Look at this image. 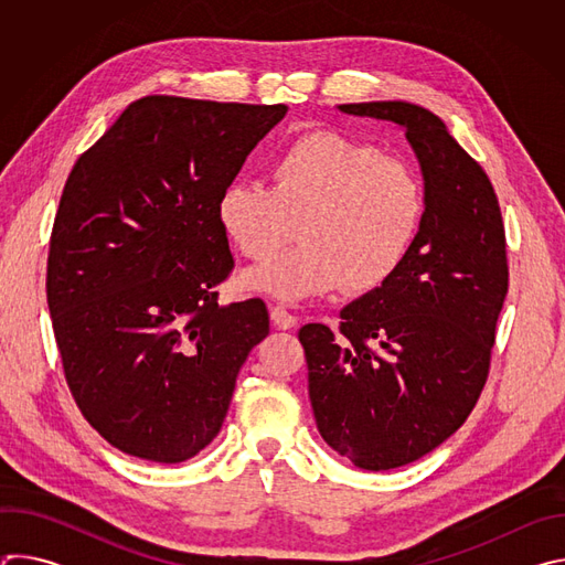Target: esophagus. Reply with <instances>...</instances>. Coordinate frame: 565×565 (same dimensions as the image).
<instances>
[{
  "label": "esophagus",
  "mask_w": 565,
  "mask_h": 565,
  "mask_svg": "<svg viewBox=\"0 0 565 565\" xmlns=\"http://www.w3.org/2000/svg\"><path fill=\"white\" fill-rule=\"evenodd\" d=\"M270 319L279 331H290L292 327H297V317L290 315L284 306H273L270 308Z\"/></svg>",
  "instance_id": "obj_1"
}]
</instances>
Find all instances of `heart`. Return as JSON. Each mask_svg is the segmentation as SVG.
<instances>
[{
  "label": "heart",
  "mask_w": 565,
  "mask_h": 565,
  "mask_svg": "<svg viewBox=\"0 0 565 565\" xmlns=\"http://www.w3.org/2000/svg\"><path fill=\"white\" fill-rule=\"evenodd\" d=\"M264 181H234L216 218L248 259H266L298 223L300 244L250 268L246 290L301 301L344 286L369 295L405 264L425 214L420 177L405 160L338 131H308L279 147Z\"/></svg>",
  "instance_id": "heart-1"
}]
</instances>
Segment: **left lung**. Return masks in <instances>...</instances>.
Here are the masks:
<instances>
[{"label": "left lung", "mask_w": 565, "mask_h": 565, "mask_svg": "<svg viewBox=\"0 0 565 565\" xmlns=\"http://www.w3.org/2000/svg\"><path fill=\"white\" fill-rule=\"evenodd\" d=\"M338 109L405 129L425 181L423 223L395 277L342 308L340 335L299 331L321 438L384 471L443 445L486 386L508 295L505 230L488 174L436 114L405 100Z\"/></svg>", "instance_id": "obj_1"}]
</instances>
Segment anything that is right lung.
Here are the masks:
<instances>
[{"mask_svg": "<svg viewBox=\"0 0 565 565\" xmlns=\"http://www.w3.org/2000/svg\"><path fill=\"white\" fill-rule=\"evenodd\" d=\"M286 111L147 96L66 179L46 268L53 333L79 412L129 456L170 465L207 447L270 331L262 299L216 303L234 266L216 203Z\"/></svg>", "mask_w": 565, "mask_h": 565, "instance_id": "obj_1", "label": "right lung"}]
</instances>
